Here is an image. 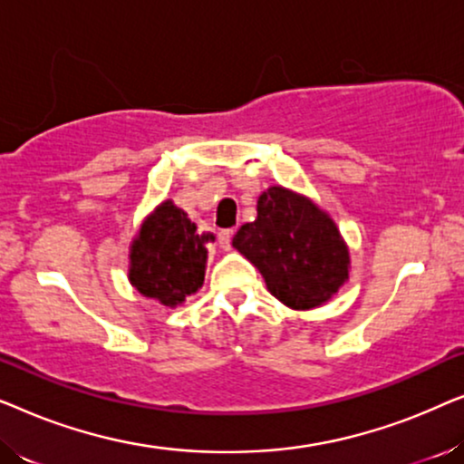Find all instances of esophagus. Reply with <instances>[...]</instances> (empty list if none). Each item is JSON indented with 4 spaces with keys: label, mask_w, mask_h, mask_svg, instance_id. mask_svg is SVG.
<instances>
[{
    "label": "esophagus",
    "mask_w": 464,
    "mask_h": 464,
    "mask_svg": "<svg viewBox=\"0 0 464 464\" xmlns=\"http://www.w3.org/2000/svg\"><path fill=\"white\" fill-rule=\"evenodd\" d=\"M219 246L224 251L232 249V230H221L219 232Z\"/></svg>",
    "instance_id": "34e87169"
}]
</instances>
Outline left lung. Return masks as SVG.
I'll return each instance as SVG.
<instances>
[{
	"label": "left lung",
	"mask_w": 464,
	"mask_h": 464,
	"mask_svg": "<svg viewBox=\"0 0 464 464\" xmlns=\"http://www.w3.org/2000/svg\"><path fill=\"white\" fill-rule=\"evenodd\" d=\"M262 272L266 287L294 310L321 306L348 281L351 256L338 226L306 196L272 186L259 196L257 219L234 234Z\"/></svg>",
	"instance_id": "8db88e82"
}]
</instances>
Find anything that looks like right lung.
Wrapping results in <instances>:
<instances>
[{
  "label": "right lung",
  "instance_id": "1",
  "mask_svg": "<svg viewBox=\"0 0 464 464\" xmlns=\"http://www.w3.org/2000/svg\"><path fill=\"white\" fill-rule=\"evenodd\" d=\"M213 240V234H198L173 200H164L145 218L130 245V285L162 306H181L205 283L207 243Z\"/></svg>",
  "mask_w": 464,
  "mask_h": 464
}]
</instances>
